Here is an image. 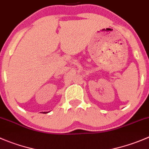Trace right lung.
Returning <instances> with one entry per match:
<instances>
[{"label":"right lung","mask_w":149,"mask_h":149,"mask_svg":"<svg viewBox=\"0 0 149 149\" xmlns=\"http://www.w3.org/2000/svg\"><path fill=\"white\" fill-rule=\"evenodd\" d=\"M43 113L45 114V113H47V112H43Z\"/></svg>","instance_id":"add662e5"}]
</instances>
